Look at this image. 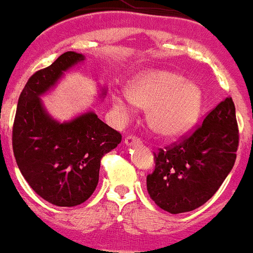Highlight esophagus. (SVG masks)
Wrapping results in <instances>:
<instances>
[{
	"mask_svg": "<svg viewBox=\"0 0 253 253\" xmlns=\"http://www.w3.org/2000/svg\"><path fill=\"white\" fill-rule=\"evenodd\" d=\"M124 143L126 145H138V144H140V139L139 138H136V136H134V135H128L126 136V138H125V140H124Z\"/></svg>",
	"mask_w": 253,
	"mask_h": 253,
	"instance_id": "1",
	"label": "esophagus"
}]
</instances>
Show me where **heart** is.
<instances>
[{"label": "heart", "mask_w": 253, "mask_h": 253, "mask_svg": "<svg viewBox=\"0 0 253 253\" xmlns=\"http://www.w3.org/2000/svg\"><path fill=\"white\" fill-rule=\"evenodd\" d=\"M120 110L136 105L149 108V128L162 138H175L188 130L201 111L202 94L185 78L164 70H148L139 74L128 86V94L113 98Z\"/></svg>", "instance_id": "obj_1"}]
</instances>
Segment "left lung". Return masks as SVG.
Returning <instances> with one entry per match:
<instances>
[{
  "label": "left lung",
  "instance_id": "8db88e82",
  "mask_svg": "<svg viewBox=\"0 0 253 253\" xmlns=\"http://www.w3.org/2000/svg\"><path fill=\"white\" fill-rule=\"evenodd\" d=\"M238 140L235 104L226 98L188 136L154 153V172L147 177L150 198L172 214L205 205L232 170Z\"/></svg>",
  "mask_w": 253,
  "mask_h": 253
}]
</instances>
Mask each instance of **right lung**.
<instances>
[{
  "mask_svg": "<svg viewBox=\"0 0 253 253\" xmlns=\"http://www.w3.org/2000/svg\"><path fill=\"white\" fill-rule=\"evenodd\" d=\"M85 56L68 51L29 79L20 94L12 128V148L20 172L48 203L74 207L94 193L100 161L118 147L122 134L87 111L60 123L46 111L40 96ZM106 89L101 90V98Z\"/></svg>",
  "mask_w": 253,
  "mask_h": 253,
  "instance_id": "1",
  "label": "right lung"
}]
</instances>
